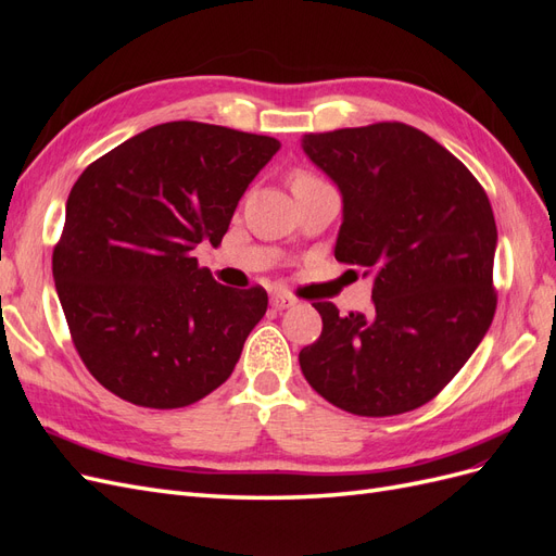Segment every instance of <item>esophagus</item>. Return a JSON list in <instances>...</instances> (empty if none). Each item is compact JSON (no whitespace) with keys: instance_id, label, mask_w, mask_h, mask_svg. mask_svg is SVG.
I'll use <instances>...</instances> for the list:
<instances>
[{"instance_id":"obj_1","label":"esophagus","mask_w":556,"mask_h":556,"mask_svg":"<svg viewBox=\"0 0 556 556\" xmlns=\"http://www.w3.org/2000/svg\"><path fill=\"white\" fill-rule=\"evenodd\" d=\"M294 304H296V299H294L292 294H285V292L271 294V306H274L276 311H285V308H290V306H294Z\"/></svg>"}]
</instances>
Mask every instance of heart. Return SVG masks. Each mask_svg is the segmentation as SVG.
<instances>
[{"label":"heart","mask_w":556,"mask_h":556,"mask_svg":"<svg viewBox=\"0 0 556 556\" xmlns=\"http://www.w3.org/2000/svg\"><path fill=\"white\" fill-rule=\"evenodd\" d=\"M313 180H319L317 176H313V174H308V172H296L294 176H292V185H299V182H313Z\"/></svg>","instance_id":"obj_1"}]
</instances>
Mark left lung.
Wrapping results in <instances>:
<instances>
[{
    "label": "left lung",
    "mask_w": 556,
    "mask_h": 556,
    "mask_svg": "<svg viewBox=\"0 0 556 556\" xmlns=\"http://www.w3.org/2000/svg\"><path fill=\"white\" fill-rule=\"evenodd\" d=\"M343 194L333 255L376 276L366 313L315 301L319 339L299 352L336 408L387 417L425 406L459 374L496 313V223L478 178L403 123L306 134Z\"/></svg>",
    "instance_id": "obj_1"
}]
</instances>
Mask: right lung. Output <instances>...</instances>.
Returning <instances> with one entry per match:
<instances>
[{
    "instance_id": "add662e5",
    "label": "right lung",
    "mask_w": 556,
    "mask_h": 556,
    "mask_svg": "<svg viewBox=\"0 0 556 556\" xmlns=\"http://www.w3.org/2000/svg\"><path fill=\"white\" fill-rule=\"evenodd\" d=\"M274 137L176 121L94 160L66 199L53 278L78 357L134 406L172 410L217 390L266 313V290H233L199 266Z\"/></svg>"
}]
</instances>
